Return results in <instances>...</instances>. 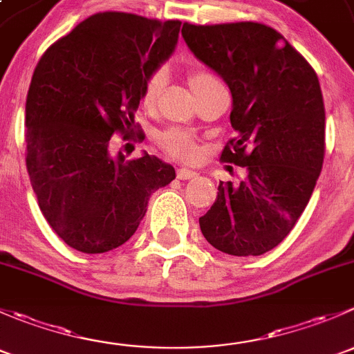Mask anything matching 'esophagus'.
I'll return each mask as SVG.
<instances>
[{
    "mask_svg": "<svg viewBox=\"0 0 354 354\" xmlns=\"http://www.w3.org/2000/svg\"><path fill=\"white\" fill-rule=\"evenodd\" d=\"M197 176H198V174L195 173V171L187 169V167H180V169L176 171L178 180H195Z\"/></svg>",
    "mask_w": 354,
    "mask_h": 354,
    "instance_id": "34e87169",
    "label": "esophagus"
}]
</instances>
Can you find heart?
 <instances>
[{"label":"heart","mask_w":354,"mask_h":354,"mask_svg":"<svg viewBox=\"0 0 354 354\" xmlns=\"http://www.w3.org/2000/svg\"><path fill=\"white\" fill-rule=\"evenodd\" d=\"M187 80L197 97H200V95H202L203 92L209 91V88L219 85V80H217L212 73H209V71L205 70H200V68H194V70L188 71ZM162 84L164 73L160 70L149 75L147 80H145L144 84V91H142V102H144L145 108H152V106L156 104L157 97H159L160 94V88H162ZM157 144H159V147L162 149L166 154L181 160H195L200 152L197 137H195L192 131L178 127H171L167 128V130H164L162 133L157 137Z\"/></svg>","instance_id":"heart-1"}]
</instances>
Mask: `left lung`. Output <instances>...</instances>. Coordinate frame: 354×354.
<instances>
[{
	"label": "left lung",
	"instance_id": "1",
	"mask_svg": "<svg viewBox=\"0 0 354 354\" xmlns=\"http://www.w3.org/2000/svg\"><path fill=\"white\" fill-rule=\"evenodd\" d=\"M181 34L233 94L234 137L221 160L246 169L240 185L221 181L200 230L227 255H262L295 227L322 171L326 108L319 77L269 25L185 22Z\"/></svg>",
	"mask_w": 354,
	"mask_h": 354
}]
</instances>
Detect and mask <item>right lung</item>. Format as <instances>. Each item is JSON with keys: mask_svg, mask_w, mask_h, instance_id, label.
I'll return each instance as SVG.
<instances>
[{"mask_svg": "<svg viewBox=\"0 0 354 354\" xmlns=\"http://www.w3.org/2000/svg\"><path fill=\"white\" fill-rule=\"evenodd\" d=\"M180 27V20L95 13L35 66L25 104L27 173L44 219L78 252L104 253L130 240L152 192L176 176L156 156L124 160L109 151L113 135L144 140L135 111Z\"/></svg>", "mask_w": 354, "mask_h": 354, "instance_id": "1", "label": "right lung"}]
</instances>
